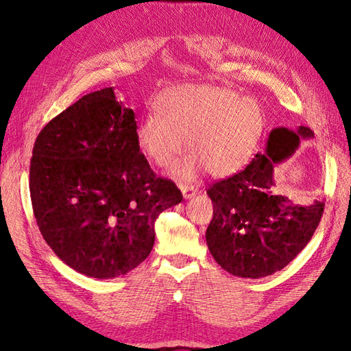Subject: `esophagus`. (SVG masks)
<instances>
[{"instance_id":"1","label":"esophagus","mask_w":351,"mask_h":351,"mask_svg":"<svg viewBox=\"0 0 351 351\" xmlns=\"http://www.w3.org/2000/svg\"><path fill=\"white\" fill-rule=\"evenodd\" d=\"M180 190L182 191V195L185 199H191L197 195V189L193 187V185H187V184H180Z\"/></svg>"}]
</instances>
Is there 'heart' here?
I'll return each instance as SVG.
<instances>
[{"mask_svg":"<svg viewBox=\"0 0 351 351\" xmlns=\"http://www.w3.org/2000/svg\"><path fill=\"white\" fill-rule=\"evenodd\" d=\"M155 114L137 125L138 151L154 166L167 169L187 147L193 151L173 175L193 180L208 170L228 178L241 171L265 130L264 111L250 98L213 84H184L161 92L154 101Z\"/></svg>","mask_w":351,"mask_h":351,"instance_id":"obj_1","label":"heart"}]
</instances>
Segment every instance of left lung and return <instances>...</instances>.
Wrapping results in <instances>:
<instances>
[{"mask_svg":"<svg viewBox=\"0 0 351 351\" xmlns=\"http://www.w3.org/2000/svg\"><path fill=\"white\" fill-rule=\"evenodd\" d=\"M314 137L308 126L276 128L265 154H256L238 173L210 185L214 213L206 244L217 264L240 278L259 279L282 270L306 247L324 211V202L293 205L273 193V169L294 154L300 138Z\"/></svg>","mask_w":351,"mask_h":351,"instance_id":"1","label":"left lung"}]
</instances>
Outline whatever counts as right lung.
<instances>
[{
  "mask_svg": "<svg viewBox=\"0 0 351 351\" xmlns=\"http://www.w3.org/2000/svg\"><path fill=\"white\" fill-rule=\"evenodd\" d=\"M136 130L134 111L107 87L49 121L33 147L37 226L64 264L90 278H117L143 263L158 215L182 200L138 151Z\"/></svg>",
  "mask_w": 351,
  "mask_h": 351,
  "instance_id": "add662e5",
  "label": "right lung"
}]
</instances>
